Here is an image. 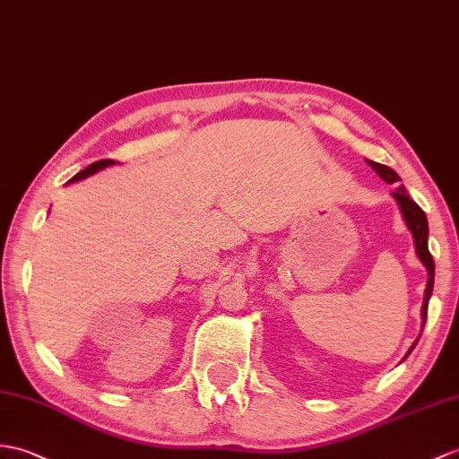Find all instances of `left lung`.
Wrapping results in <instances>:
<instances>
[{
    "label": "left lung",
    "instance_id": "left-lung-1",
    "mask_svg": "<svg viewBox=\"0 0 459 459\" xmlns=\"http://www.w3.org/2000/svg\"><path fill=\"white\" fill-rule=\"evenodd\" d=\"M368 164L376 169V172L379 174V178L383 181H387V184H395V181H399V176L393 172V169L389 166H383V164H377V162H371V160H368ZM393 197L397 199V204L401 207V212H403V219L404 222H407L409 230L412 232V238H414V248H417V254L420 262L424 264L426 272H429V283H426V291H424V303H422V323H426V315H429V299L432 295V287H434V260H432V254L429 252V221H426V215L424 211L414 204V201L409 197L407 189H404V186H399L395 191H393ZM417 346V342L412 344V348ZM412 348L409 350V354L412 351ZM407 354V356H409ZM404 356V358H407Z\"/></svg>",
    "mask_w": 459,
    "mask_h": 459
}]
</instances>
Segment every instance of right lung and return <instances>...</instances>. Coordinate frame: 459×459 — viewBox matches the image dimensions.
<instances>
[{
	"label": "right lung",
	"mask_w": 459,
	"mask_h": 459,
	"mask_svg": "<svg viewBox=\"0 0 459 459\" xmlns=\"http://www.w3.org/2000/svg\"><path fill=\"white\" fill-rule=\"evenodd\" d=\"M111 164H115V160H111V158H105V160H98V162H93V164H90L88 168H83L82 172H78L76 176H74L70 181H78V179H83V178H88V176H91V174H95V172H100V169H103V168H108V166H111Z\"/></svg>",
	"instance_id": "right-lung-1"
}]
</instances>
